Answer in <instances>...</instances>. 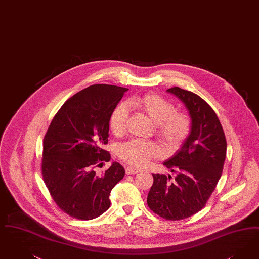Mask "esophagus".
Listing matches in <instances>:
<instances>
[{
  "mask_svg": "<svg viewBox=\"0 0 259 259\" xmlns=\"http://www.w3.org/2000/svg\"><path fill=\"white\" fill-rule=\"evenodd\" d=\"M140 171H141L140 169L131 167V166H127V167L125 168L126 175H135V174H138V172H140Z\"/></svg>",
  "mask_w": 259,
  "mask_h": 259,
  "instance_id": "34e87169",
  "label": "esophagus"
}]
</instances>
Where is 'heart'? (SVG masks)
Returning <instances> with one entry per match:
<instances>
[{
  "label": "heart",
  "mask_w": 259,
  "mask_h": 259,
  "mask_svg": "<svg viewBox=\"0 0 259 259\" xmlns=\"http://www.w3.org/2000/svg\"><path fill=\"white\" fill-rule=\"evenodd\" d=\"M129 109H135L156 124V132L166 151L172 152L184 143L191 132L189 114L176 111V106L156 93L131 97L126 105L119 104L110 115L109 125L116 136L124 133L129 118ZM118 157L130 166L142 167L160 155L158 146L151 142L129 141L119 145Z\"/></svg>",
  "instance_id": "1"
}]
</instances>
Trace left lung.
<instances>
[{
  "mask_svg": "<svg viewBox=\"0 0 259 259\" xmlns=\"http://www.w3.org/2000/svg\"><path fill=\"white\" fill-rule=\"evenodd\" d=\"M166 92L186 105L192 127L181 148L164 162L176 178L152 174L147 205L160 217L178 221L205 206L223 172L227 141L217 114L200 96L178 87Z\"/></svg>",
  "mask_w": 259,
  "mask_h": 259,
  "instance_id": "obj_1",
  "label": "left lung"
}]
</instances>
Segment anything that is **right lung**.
Instances as JSON below:
<instances>
[{"label":"right lung","mask_w":259,"mask_h":259,"mask_svg":"<svg viewBox=\"0 0 259 259\" xmlns=\"http://www.w3.org/2000/svg\"><path fill=\"white\" fill-rule=\"evenodd\" d=\"M128 89L93 84L74 94L55 114L43 139V181L59 208L70 217L93 220L111 205L110 194L125 175L114 162L103 174L95 167L111 160L110 115Z\"/></svg>","instance_id":"right-lung-1"}]
</instances>
